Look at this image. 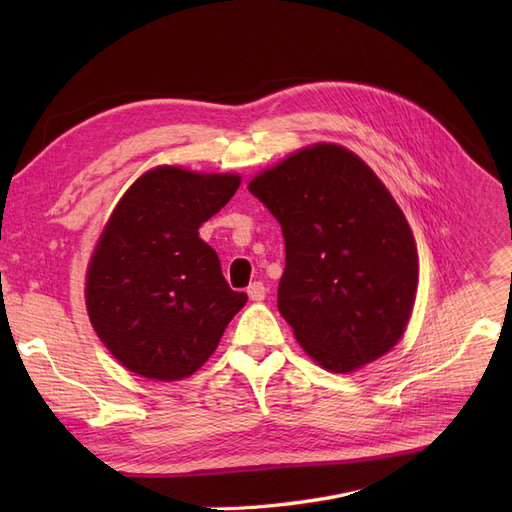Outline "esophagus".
I'll list each match as a JSON object with an SVG mask.
<instances>
[{"instance_id": "1", "label": "esophagus", "mask_w": 512, "mask_h": 512, "mask_svg": "<svg viewBox=\"0 0 512 512\" xmlns=\"http://www.w3.org/2000/svg\"><path fill=\"white\" fill-rule=\"evenodd\" d=\"M265 294H267V288L262 282H254L247 286V297H250V301H254V303L265 301Z\"/></svg>"}]
</instances>
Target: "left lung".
<instances>
[{
  "instance_id": "left-lung-1",
  "label": "left lung",
  "mask_w": 512,
  "mask_h": 512,
  "mask_svg": "<svg viewBox=\"0 0 512 512\" xmlns=\"http://www.w3.org/2000/svg\"><path fill=\"white\" fill-rule=\"evenodd\" d=\"M282 224L277 309L294 339L333 374H352L404 337L418 252L404 211L354 151L314 143L247 183Z\"/></svg>"
}]
</instances>
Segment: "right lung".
I'll return each mask as SVG.
<instances>
[{"label": "right lung", "instance_id": "right-lung-1", "mask_svg": "<svg viewBox=\"0 0 512 512\" xmlns=\"http://www.w3.org/2000/svg\"><path fill=\"white\" fill-rule=\"evenodd\" d=\"M239 185L237 173L162 164L108 215L87 265L85 305L100 342L132 374L160 382L196 374L247 303L198 237Z\"/></svg>", "mask_w": 512, "mask_h": 512}]
</instances>
